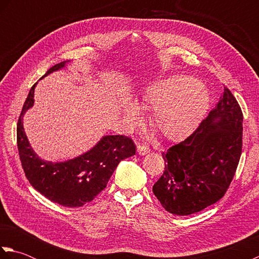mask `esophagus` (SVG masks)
Instances as JSON below:
<instances>
[{"label":"esophagus","instance_id":"34e87169","mask_svg":"<svg viewBox=\"0 0 259 259\" xmlns=\"http://www.w3.org/2000/svg\"><path fill=\"white\" fill-rule=\"evenodd\" d=\"M137 151H138L140 156H145V155H147V153L150 152V149L147 145H139L138 147H137Z\"/></svg>","mask_w":259,"mask_h":259}]
</instances>
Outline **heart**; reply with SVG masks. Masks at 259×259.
<instances>
[{
  "label": "heart",
  "instance_id": "heart-1",
  "mask_svg": "<svg viewBox=\"0 0 259 259\" xmlns=\"http://www.w3.org/2000/svg\"><path fill=\"white\" fill-rule=\"evenodd\" d=\"M137 104L152 110L151 125L162 138L177 141L188 137L201 122L209 97L205 88L191 76L171 75L151 83L137 98ZM138 106L124 103V120L129 126L138 125L142 119Z\"/></svg>",
  "mask_w": 259,
  "mask_h": 259
}]
</instances>
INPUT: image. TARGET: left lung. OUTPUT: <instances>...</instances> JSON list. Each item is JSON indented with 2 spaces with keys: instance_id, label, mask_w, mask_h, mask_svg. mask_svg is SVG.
Here are the masks:
<instances>
[{
  "instance_id": "8db88e82",
  "label": "left lung",
  "mask_w": 259,
  "mask_h": 259,
  "mask_svg": "<svg viewBox=\"0 0 259 259\" xmlns=\"http://www.w3.org/2000/svg\"><path fill=\"white\" fill-rule=\"evenodd\" d=\"M243 147V112L225 87L217 106L188 138L162 152L166 166L152 191L167 211L187 216L226 194Z\"/></svg>"
}]
</instances>
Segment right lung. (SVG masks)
Listing matches in <instances>:
<instances>
[{
	"label": "right lung",
	"instance_id": "right-lung-1",
	"mask_svg": "<svg viewBox=\"0 0 259 259\" xmlns=\"http://www.w3.org/2000/svg\"><path fill=\"white\" fill-rule=\"evenodd\" d=\"M67 62L53 65L42 78L63 68ZM35 85L27 95L16 128L22 168L33 188L48 199L64 207H81L106 188L119 162L135 155L136 146L129 137L104 136L92 149L71 160H42L33 151L23 128V115L34 103Z\"/></svg>",
	"mask_w": 259,
	"mask_h": 259
}]
</instances>
